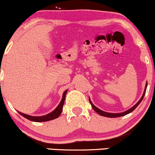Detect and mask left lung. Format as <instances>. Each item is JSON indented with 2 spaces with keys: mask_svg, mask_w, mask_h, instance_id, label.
Wrapping results in <instances>:
<instances>
[{
  "mask_svg": "<svg viewBox=\"0 0 155 155\" xmlns=\"http://www.w3.org/2000/svg\"><path fill=\"white\" fill-rule=\"evenodd\" d=\"M147 87V83H146L145 88H144V93H143L142 97L140 98V100L138 101V102L135 105L133 106L132 107H131L130 109H128V110H127V111H123V112H121V113H110V112H107V111H104L102 110H101V109H99V108H97V107H96V106L94 105L93 103L91 102V99H90V98L89 99V100L90 104H91V107H92V108H93L94 110L97 113L99 114V115H101V116L106 117H109V118H115V117H122V116H124V115L128 114H130L131 112H132V111H134V109L137 108V106L141 103V101H142L143 98H144V94H145V92H146Z\"/></svg>",
  "mask_w": 155,
  "mask_h": 155,
  "instance_id": "obj_1",
  "label": "left lung"
}]
</instances>
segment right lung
Segmentation results:
<instances>
[{
	"label": "right lung",
	"mask_w": 155,
	"mask_h": 155,
	"mask_svg": "<svg viewBox=\"0 0 155 155\" xmlns=\"http://www.w3.org/2000/svg\"><path fill=\"white\" fill-rule=\"evenodd\" d=\"M67 91L68 90H66V91L63 93L61 101L59 104L57 106V107H56L54 111H52L51 112L48 114L44 115V116H40V117H34V116H31V115L25 114L21 113L18 111V112L21 115H22L23 117H25V118L28 119V120L32 121H36V122H43V121H50V120H52V119L58 118V117L61 115V114L62 110H63V106L64 104V101H65L66 94V93H67Z\"/></svg>",
	"instance_id": "right-lung-1"
}]
</instances>
